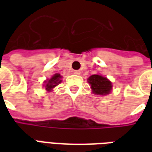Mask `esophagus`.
Instances as JSON below:
<instances>
[{"mask_svg":"<svg viewBox=\"0 0 152 152\" xmlns=\"http://www.w3.org/2000/svg\"><path fill=\"white\" fill-rule=\"evenodd\" d=\"M73 73H74L75 75H80V72L79 70H76V71L73 72Z\"/></svg>","mask_w":152,"mask_h":152,"instance_id":"1","label":"esophagus"}]
</instances>
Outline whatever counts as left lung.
Returning <instances> with one entry per match:
<instances>
[{"instance_id":"obj_1","label":"left lung","mask_w":152,"mask_h":152,"mask_svg":"<svg viewBox=\"0 0 152 152\" xmlns=\"http://www.w3.org/2000/svg\"><path fill=\"white\" fill-rule=\"evenodd\" d=\"M93 92L99 95H105L111 92L112 83L106 77L99 75H93L89 78Z\"/></svg>"}]
</instances>
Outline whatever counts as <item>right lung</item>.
<instances>
[{"label":"right lung","instance_id":"right-lung-1","mask_svg":"<svg viewBox=\"0 0 152 152\" xmlns=\"http://www.w3.org/2000/svg\"><path fill=\"white\" fill-rule=\"evenodd\" d=\"M61 77L62 76H60V74H55L54 76H52V78L46 83V85H45V89L48 90V91H50L51 89L54 88L55 86H58V84H59L62 80H61Z\"/></svg>","mask_w":152,"mask_h":152}]
</instances>
